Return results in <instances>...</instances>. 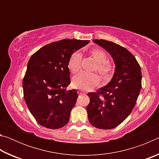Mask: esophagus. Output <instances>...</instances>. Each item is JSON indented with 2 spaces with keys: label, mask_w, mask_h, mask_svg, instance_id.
Segmentation results:
<instances>
[{
  "label": "esophagus",
  "mask_w": 159,
  "mask_h": 159,
  "mask_svg": "<svg viewBox=\"0 0 159 159\" xmlns=\"http://www.w3.org/2000/svg\"><path fill=\"white\" fill-rule=\"evenodd\" d=\"M78 93L80 94V95H84V94H85V93L82 90H79V91H78Z\"/></svg>",
  "instance_id": "obj_1"
}]
</instances>
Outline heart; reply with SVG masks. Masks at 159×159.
<instances>
[{
	"label": "heart",
	"instance_id": "obj_1",
	"mask_svg": "<svg viewBox=\"0 0 159 159\" xmlns=\"http://www.w3.org/2000/svg\"><path fill=\"white\" fill-rule=\"evenodd\" d=\"M90 56L96 62V71L104 80L111 79L114 70V64L108 61V57L103 50L95 49L90 52ZM82 54L79 51L74 52L68 61V69L72 74H76L81 69ZM99 79L95 74L80 73L72 80V85L76 88L90 90L99 84Z\"/></svg>",
	"mask_w": 159,
	"mask_h": 159
}]
</instances>
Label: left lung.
Here are the masks:
<instances>
[{"label": "left lung", "instance_id": "left-lung-1", "mask_svg": "<svg viewBox=\"0 0 159 159\" xmlns=\"http://www.w3.org/2000/svg\"><path fill=\"white\" fill-rule=\"evenodd\" d=\"M93 42L105 49L114 60L115 72L108 84L88 94V117L99 129H112L120 125L135 105L142 88L140 66L131 52L120 45L103 39Z\"/></svg>", "mask_w": 159, "mask_h": 159}]
</instances>
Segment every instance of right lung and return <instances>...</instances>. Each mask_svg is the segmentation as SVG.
<instances>
[{"instance_id": "add662e5", "label": "right lung", "mask_w": 159, "mask_h": 159, "mask_svg": "<svg viewBox=\"0 0 159 159\" xmlns=\"http://www.w3.org/2000/svg\"><path fill=\"white\" fill-rule=\"evenodd\" d=\"M89 41L64 39L45 45L32 55L23 79L24 98L40 125L50 129L64 127L79 97L70 83L71 55Z\"/></svg>"}]
</instances>
